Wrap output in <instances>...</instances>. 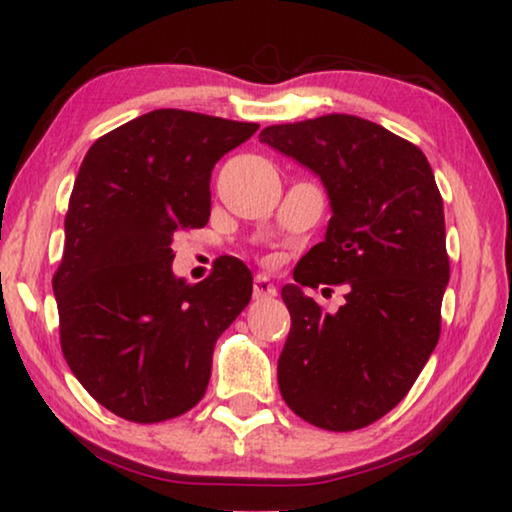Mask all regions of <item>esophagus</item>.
Listing matches in <instances>:
<instances>
[{
	"label": "esophagus",
	"instance_id": "obj_1",
	"mask_svg": "<svg viewBox=\"0 0 512 512\" xmlns=\"http://www.w3.org/2000/svg\"><path fill=\"white\" fill-rule=\"evenodd\" d=\"M252 295H255V299L274 297L276 295V285L271 283L264 274H257L255 276V283H252Z\"/></svg>",
	"mask_w": 512,
	"mask_h": 512
}]
</instances>
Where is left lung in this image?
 I'll list each match as a JSON object with an SVG mask.
<instances>
[{"label": "left lung", "instance_id": "1", "mask_svg": "<svg viewBox=\"0 0 512 512\" xmlns=\"http://www.w3.org/2000/svg\"><path fill=\"white\" fill-rule=\"evenodd\" d=\"M260 142L323 182L325 238L283 285L290 335L278 388L295 414L325 431H356L405 398L440 339L449 283L445 213L431 163L412 142L351 114L269 126ZM350 285L325 314L304 284Z\"/></svg>", "mask_w": 512, "mask_h": 512}]
</instances>
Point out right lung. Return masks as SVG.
<instances>
[{
	"label": "right lung",
	"instance_id": "right-lung-1",
	"mask_svg": "<svg viewBox=\"0 0 512 512\" xmlns=\"http://www.w3.org/2000/svg\"><path fill=\"white\" fill-rule=\"evenodd\" d=\"M257 128L154 109L102 135L81 161L53 276L60 346L117 417L156 424L206 393L215 342L248 306L252 276L227 257L189 285L173 274L170 243L206 227L215 163Z\"/></svg>",
	"mask_w": 512,
	"mask_h": 512
}]
</instances>
